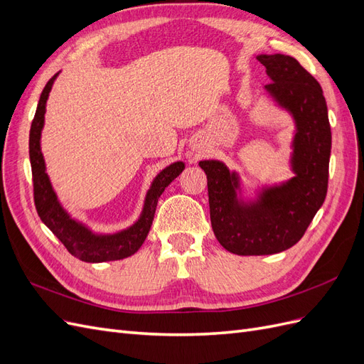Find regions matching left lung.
Here are the masks:
<instances>
[{"label":"left lung","mask_w":364,"mask_h":364,"mask_svg":"<svg viewBox=\"0 0 364 364\" xmlns=\"http://www.w3.org/2000/svg\"><path fill=\"white\" fill-rule=\"evenodd\" d=\"M270 77L264 90L296 123L291 170L294 178L262 188L257 200L238 199L235 171L220 161H200L206 173L213 230L226 250L237 255H272L294 246L325 202L331 155V127L318 82L285 54L257 58Z\"/></svg>","instance_id":"1"}]
</instances>
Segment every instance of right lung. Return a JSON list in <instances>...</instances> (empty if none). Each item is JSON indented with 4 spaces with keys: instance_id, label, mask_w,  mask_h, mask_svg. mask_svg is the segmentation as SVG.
<instances>
[{
    "instance_id": "add662e5",
    "label": "right lung",
    "mask_w": 364,
    "mask_h": 364,
    "mask_svg": "<svg viewBox=\"0 0 364 364\" xmlns=\"http://www.w3.org/2000/svg\"><path fill=\"white\" fill-rule=\"evenodd\" d=\"M58 74H54L46 85V87H43L35 118H33L30 127L28 149L33 174V194H35L38 215L75 258L85 262H105L127 258L134 255L142 246V243H144L153 223V217H155L158 199L164 190L183 171L185 164L181 161L174 162L156 176L155 181L151 182L150 190L147 191L144 208H142L138 222H135L130 228L121 230V232L98 235L80 222L71 218V215L59 203L58 196L53 190L48 174L46 171V161H43L41 151V132L43 127V115H46L48 95Z\"/></svg>"
}]
</instances>
